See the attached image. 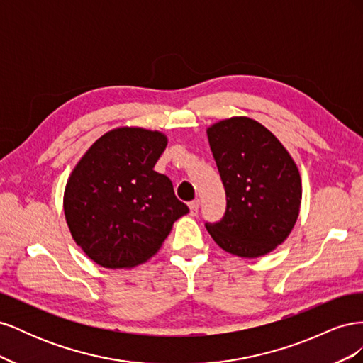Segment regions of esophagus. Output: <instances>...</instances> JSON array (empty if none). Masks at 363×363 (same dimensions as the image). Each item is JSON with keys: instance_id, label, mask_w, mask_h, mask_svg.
I'll use <instances>...</instances> for the list:
<instances>
[{"instance_id": "obj_1", "label": "esophagus", "mask_w": 363, "mask_h": 363, "mask_svg": "<svg viewBox=\"0 0 363 363\" xmlns=\"http://www.w3.org/2000/svg\"><path fill=\"white\" fill-rule=\"evenodd\" d=\"M189 211H191V215L192 216H196L199 215V211H200V201L199 200H194L189 203Z\"/></svg>"}]
</instances>
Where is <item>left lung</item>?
Returning <instances> with one entry per match:
<instances>
[{"label":"left lung","instance_id":"obj_1","mask_svg":"<svg viewBox=\"0 0 363 363\" xmlns=\"http://www.w3.org/2000/svg\"><path fill=\"white\" fill-rule=\"evenodd\" d=\"M207 138L227 195L223 219L206 223L207 232L230 255H268L298 218V168L280 140L251 118L219 121L207 128Z\"/></svg>","mask_w":363,"mask_h":363}]
</instances>
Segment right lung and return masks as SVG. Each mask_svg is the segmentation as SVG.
Returning a JSON list of instances; mask_svg holds the SVG:
<instances>
[{"instance_id": "obj_1", "label": "right lung", "mask_w": 363, "mask_h": 363, "mask_svg": "<svg viewBox=\"0 0 363 363\" xmlns=\"http://www.w3.org/2000/svg\"><path fill=\"white\" fill-rule=\"evenodd\" d=\"M160 131L121 127L107 131L77 163L65 188L71 235L104 268H133L148 260L189 212L172 182L155 164L167 148Z\"/></svg>"}]
</instances>
